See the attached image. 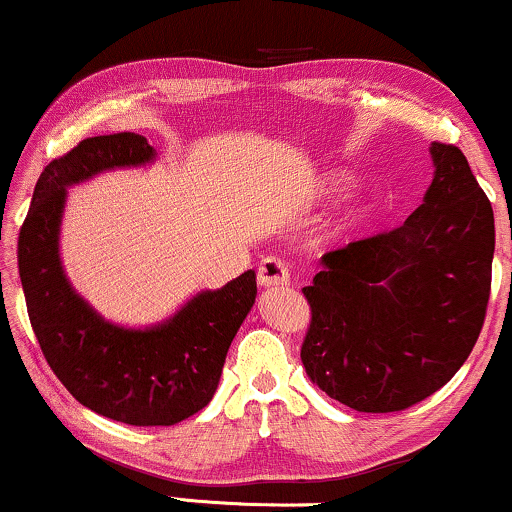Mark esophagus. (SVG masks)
<instances>
[{"instance_id": "obj_1", "label": "esophagus", "mask_w": 512, "mask_h": 512, "mask_svg": "<svg viewBox=\"0 0 512 512\" xmlns=\"http://www.w3.org/2000/svg\"><path fill=\"white\" fill-rule=\"evenodd\" d=\"M289 282V268L282 258L277 256H265L258 263V284L261 286H284Z\"/></svg>"}]
</instances>
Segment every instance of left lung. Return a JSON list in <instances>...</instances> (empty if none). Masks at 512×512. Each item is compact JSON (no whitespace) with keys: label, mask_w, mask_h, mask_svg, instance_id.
<instances>
[{"label":"left lung","mask_w":512,"mask_h":512,"mask_svg":"<svg viewBox=\"0 0 512 512\" xmlns=\"http://www.w3.org/2000/svg\"><path fill=\"white\" fill-rule=\"evenodd\" d=\"M431 156L436 177L403 226L328 251L303 289L307 377L359 412H398L436 394L485 324L492 202L459 146L433 142Z\"/></svg>","instance_id":"8db88e82"}]
</instances>
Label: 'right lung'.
<instances>
[{
    "instance_id": "add662e5",
    "label": "right lung",
    "mask_w": 512,
    "mask_h": 512,
    "mask_svg": "<svg viewBox=\"0 0 512 512\" xmlns=\"http://www.w3.org/2000/svg\"><path fill=\"white\" fill-rule=\"evenodd\" d=\"M153 156L135 132L83 139L44 167L18 237L27 314L48 366L81 405L130 426H172L205 408L256 300V275L247 270L219 291L198 293L165 324L132 331L76 296L58 254L65 188Z\"/></svg>"
}]
</instances>
